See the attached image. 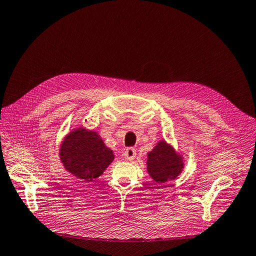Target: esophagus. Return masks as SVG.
<instances>
[{
    "label": "esophagus",
    "instance_id": "obj_1",
    "mask_svg": "<svg viewBox=\"0 0 256 256\" xmlns=\"http://www.w3.org/2000/svg\"><path fill=\"white\" fill-rule=\"evenodd\" d=\"M135 156H136V150L133 147H128L126 148V152H124V158L128 161H132L135 158Z\"/></svg>",
    "mask_w": 256,
    "mask_h": 256
}]
</instances>
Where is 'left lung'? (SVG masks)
<instances>
[{"mask_svg": "<svg viewBox=\"0 0 256 256\" xmlns=\"http://www.w3.org/2000/svg\"><path fill=\"white\" fill-rule=\"evenodd\" d=\"M182 156L176 154L173 148L166 145V142H160L152 152L148 154L147 170L149 175L156 182L173 180L182 172Z\"/></svg>", "mask_w": 256, "mask_h": 256, "instance_id": "obj_1", "label": "left lung"}]
</instances>
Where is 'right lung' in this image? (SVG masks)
<instances>
[{
  "label": "right lung",
  "mask_w": 256,
  "mask_h": 256,
  "mask_svg": "<svg viewBox=\"0 0 256 256\" xmlns=\"http://www.w3.org/2000/svg\"><path fill=\"white\" fill-rule=\"evenodd\" d=\"M60 159L71 174L85 182H93L112 162L114 154L97 133L80 128L66 137Z\"/></svg>",
  "instance_id": "add662e5"
}]
</instances>
